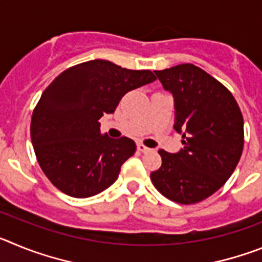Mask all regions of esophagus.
I'll return each instance as SVG.
<instances>
[{"label":"esophagus","instance_id":"esophagus-1","mask_svg":"<svg viewBox=\"0 0 262 262\" xmlns=\"http://www.w3.org/2000/svg\"><path fill=\"white\" fill-rule=\"evenodd\" d=\"M138 151H140V152H143V154H144V152L151 151V148L145 147V145H143V144H138Z\"/></svg>","mask_w":262,"mask_h":262}]
</instances>
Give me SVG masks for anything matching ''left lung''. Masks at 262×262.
Listing matches in <instances>:
<instances>
[{
  "label": "left lung",
  "instance_id": "8db88e82",
  "mask_svg": "<svg viewBox=\"0 0 262 262\" xmlns=\"http://www.w3.org/2000/svg\"><path fill=\"white\" fill-rule=\"evenodd\" d=\"M155 73L174 99V129L184 148L177 154L160 149L163 164L151 180L173 202H201L226 184L242 157V111L230 90L193 64Z\"/></svg>",
  "mask_w": 262,
  "mask_h": 262
}]
</instances>
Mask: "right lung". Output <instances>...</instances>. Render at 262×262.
Listing matches in <instances>:
<instances>
[{
  "mask_svg": "<svg viewBox=\"0 0 262 262\" xmlns=\"http://www.w3.org/2000/svg\"><path fill=\"white\" fill-rule=\"evenodd\" d=\"M155 80L151 71L97 59L68 68L48 85L32 113L31 142L41 170L59 190L88 198L117 181L136 144L102 135L98 120L113 114L129 90Z\"/></svg>",
  "mask_w": 262,
  "mask_h": 262,
  "instance_id": "obj_1",
  "label": "right lung"
}]
</instances>
